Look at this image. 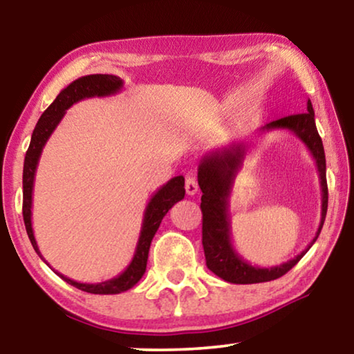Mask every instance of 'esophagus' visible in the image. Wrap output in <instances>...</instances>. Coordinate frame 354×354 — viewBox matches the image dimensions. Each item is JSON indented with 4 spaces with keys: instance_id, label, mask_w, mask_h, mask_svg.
Segmentation results:
<instances>
[{
    "instance_id": "1",
    "label": "esophagus",
    "mask_w": 354,
    "mask_h": 354,
    "mask_svg": "<svg viewBox=\"0 0 354 354\" xmlns=\"http://www.w3.org/2000/svg\"><path fill=\"white\" fill-rule=\"evenodd\" d=\"M185 192H187V195H190V196L196 195V193H198V182H196L195 177H187Z\"/></svg>"
}]
</instances>
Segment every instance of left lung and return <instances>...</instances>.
Here are the masks:
<instances>
[{
    "label": "left lung",
    "instance_id": "8db88e82",
    "mask_svg": "<svg viewBox=\"0 0 354 354\" xmlns=\"http://www.w3.org/2000/svg\"><path fill=\"white\" fill-rule=\"evenodd\" d=\"M266 130H290L301 142L306 145L309 153L316 161L319 180H321L322 190V206H321V222L311 245L297 258L287 261V263L274 266V268H258L251 266L236 253L230 239V214H229V196L232 185L236 177V172L241 167L246 145L232 143L230 147L216 149L207 153L201 159L198 166V185H200L201 196V212H203V248H205L206 266L212 270L217 277L224 279L230 283H259L269 282L282 277L306 254L314 241L317 240L321 229L326 221L328 190L326 177V153H324L322 140L319 137L314 120V109L311 100H308V113L293 114L288 118H282L274 122H269L261 129Z\"/></svg>",
    "mask_w": 354,
    "mask_h": 354
}]
</instances>
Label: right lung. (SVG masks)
<instances>
[{
  "instance_id": "1",
  "label": "right lung",
  "mask_w": 354,
  "mask_h": 354,
  "mask_svg": "<svg viewBox=\"0 0 354 354\" xmlns=\"http://www.w3.org/2000/svg\"><path fill=\"white\" fill-rule=\"evenodd\" d=\"M124 82L118 75H109V74H93V75H85L80 77L72 82L71 85H67L64 90H61V93L56 96V100L48 106V109L41 114V118L38 119V122L33 129L30 147H28L26 153V159H24V174H22V188H24V200H22V216H24V224H26V230L33 250L37 251V254L43 259V256L38 250L37 240L33 236L32 229V193H33V180H35V172L38 161H40L43 147H45L48 138L51 137V133L55 132L57 124L61 122V119L64 118L66 111L71 108L72 104L77 101H82L85 98H93V96H109L115 95L122 90ZM185 178L182 176H177L169 180L166 185H162L159 190L151 196V200L147 205L143 214V224L142 230H140L138 243L135 248V254L127 269L122 274H119L118 277L106 280L101 283H80L75 282L66 275L56 272L62 280H66L69 285H74L75 288L82 290L86 293H95V295H115L127 292L129 288H132L140 279L143 277L145 270H147V261L149 253V245L154 234L159 229L162 217L167 214V211L176 205L177 201L183 200L185 196ZM45 261V259H43ZM46 263V261H45Z\"/></svg>"
}]
</instances>
